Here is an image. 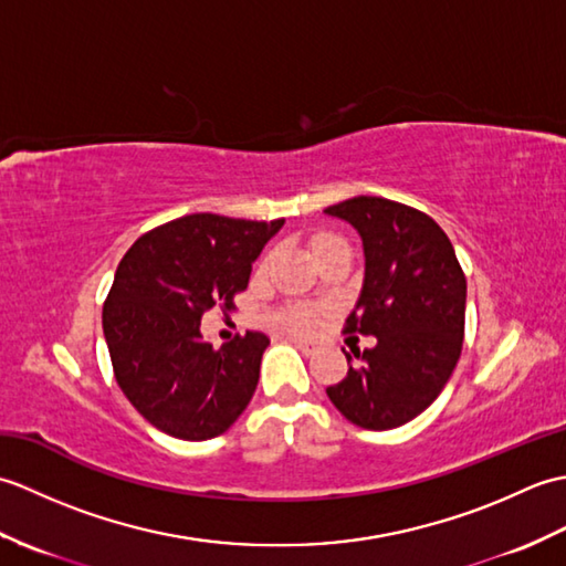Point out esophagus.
Segmentation results:
<instances>
[{
	"instance_id": "1",
	"label": "esophagus",
	"mask_w": 566,
	"mask_h": 566,
	"mask_svg": "<svg viewBox=\"0 0 566 566\" xmlns=\"http://www.w3.org/2000/svg\"><path fill=\"white\" fill-rule=\"evenodd\" d=\"M296 347H298V350H302V353H306V355H314L316 350H318V345L314 343V340H306V338H296V335H294V338H290Z\"/></svg>"
}]
</instances>
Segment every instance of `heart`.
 Returning <instances> with one entry per match:
<instances>
[{
    "mask_svg": "<svg viewBox=\"0 0 566 566\" xmlns=\"http://www.w3.org/2000/svg\"><path fill=\"white\" fill-rule=\"evenodd\" d=\"M331 243H338V238H328V235H323V238H318V240H316L314 248H316V252H318L321 248H326V245H331ZM290 326H292V328H298V331H306V328L311 326V321H308L306 316H294V318L290 321Z\"/></svg>",
    "mask_w": 566,
    "mask_h": 566,
    "instance_id": "heart-1",
    "label": "heart"
}]
</instances>
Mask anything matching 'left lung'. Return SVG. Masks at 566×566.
Listing matches in <instances>:
<instances>
[{
	"label": "left lung",
	"mask_w": 566,
	"mask_h": 566,
	"mask_svg": "<svg viewBox=\"0 0 566 566\" xmlns=\"http://www.w3.org/2000/svg\"><path fill=\"white\" fill-rule=\"evenodd\" d=\"M363 238L365 282L345 333L375 335L360 365L326 389L333 406L367 430H391L438 399L460 359L467 280L454 248L428 213L381 197L326 209Z\"/></svg>",
	"instance_id": "left-lung-1"
}]
</instances>
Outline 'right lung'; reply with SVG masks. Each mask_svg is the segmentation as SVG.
Instances as JSON below:
<instances>
[{
	"label": "right lung",
	"mask_w": 566,
	"mask_h": 566,
	"mask_svg": "<svg viewBox=\"0 0 566 566\" xmlns=\"http://www.w3.org/2000/svg\"><path fill=\"white\" fill-rule=\"evenodd\" d=\"M284 219L189 213L153 228L118 262L102 326L118 387L150 426L209 440L245 411L270 338L248 331L213 347L199 331L211 308H233L252 262Z\"/></svg>",
	"instance_id": "add662e5"
}]
</instances>
